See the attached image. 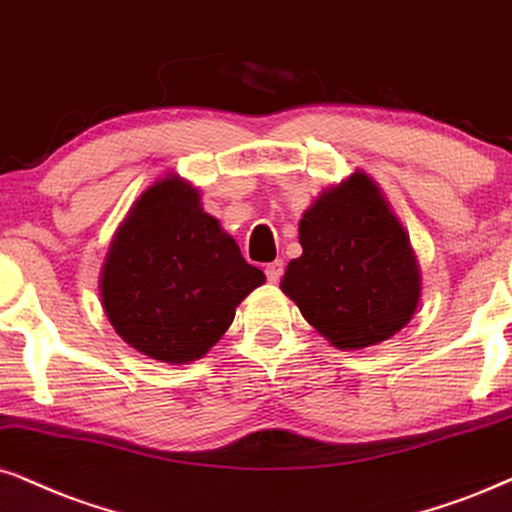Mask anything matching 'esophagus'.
<instances>
[{"label": "esophagus", "instance_id": "obj_1", "mask_svg": "<svg viewBox=\"0 0 512 512\" xmlns=\"http://www.w3.org/2000/svg\"><path fill=\"white\" fill-rule=\"evenodd\" d=\"M264 274H267V278L271 283H278V278L283 276V262L276 260V262H269L267 267H264Z\"/></svg>", "mask_w": 512, "mask_h": 512}]
</instances>
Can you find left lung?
Here are the masks:
<instances>
[{"label": "left lung", "mask_w": 512, "mask_h": 512, "mask_svg": "<svg viewBox=\"0 0 512 512\" xmlns=\"http://www.w3.org/2000/svg\"><path fill=\"white\" fill-rule=\"evenodd\" d=\"M300 245L281 290L333 347L380 345L413 319L423 290L416 252L366 172L319 193L300 219Z\"/></svg>", "instance_id": "left-lung-1"}]
</instances>
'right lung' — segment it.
I'll return each mask as SVG.
<instances>
[{"mask_svg":"<svg viewBox=\"0 0 512 512\" xmlns=\"http://www.w3.org/2000/svg\"><path fill=\"white\" fill-rule=\"evenodd\" d=\"M264 281L203 210L196 186L170 172L120 222L99 290L103 312L129 347L179 366L203 359Z\"/></svg>","mask_w":512,"mask_h":512,"instance_id":"add662e5","label":"right lung"}]
</instances>
